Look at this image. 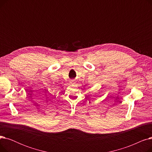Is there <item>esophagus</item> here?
Listing matches in <instances>:
<instances>
[{
  "mask_svg": "<svg viewBox=\"0 0 152 152\" xmlns=\"http://www.w3.org/2000/svg\"><path fill=\"white\" fill-rule=\"evenodd\" d=\"M70 84H72V85H73V84H75V81L74 80H71V81H70Z\"/></svg>",
  "mask_w": 152,
  "mask_h": 152,
  "instance_id": "34e87169",
  "label": "esophagus"
}]
</instances>
